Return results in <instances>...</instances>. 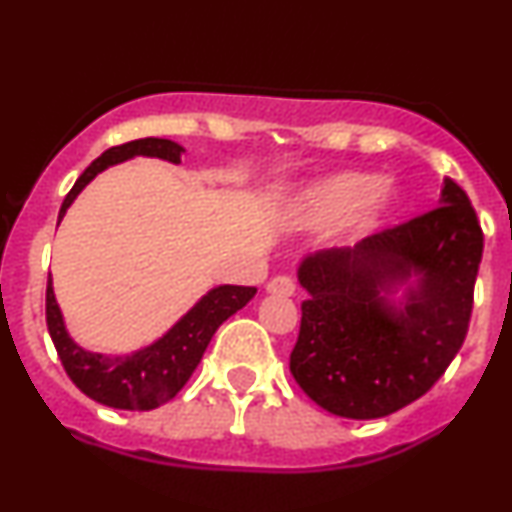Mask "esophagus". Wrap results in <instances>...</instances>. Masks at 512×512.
Segmentation results:
<instances>
[{
	"label": "esophagus",
	"mask_w": 512,
	"mask_h": 512,
	"mask_svg": "<svg viewBox=\"0 0 512 512\" xmlns=\"http://www.w3.org/2000/svg\"><path fill=\"white\" fill-rule=\"evenodd\" d=\"M267 293H272V296H293L296 284H293L291 276H274L267 284Z\"/></svg>",
	"instance_id": "obj_1"
}]
</instances>
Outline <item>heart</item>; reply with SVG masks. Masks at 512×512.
Listing matches in <instances>:
<instances>
[{
  "label": "heart",
  "instance_id": "1",
  "mask_svg": "<svg viewBox=\"0 0 512 512\" xmlns=\"http://www.w3.org/2000/svg\"><path fill=\"white\" fill-rule=\"evenodd\" d=\"M399 207V190L390 180L368 173H334L303 187L291 199L286 219L296 228H327L339 221L344 236L363 238L378 231Z\"/></svg>",
  "mask_w": 512,
  "mask_h": 512
}]
</instances>
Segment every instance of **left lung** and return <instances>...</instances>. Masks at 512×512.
<instances>
[{"label":"left lung","instance_id":"obj_1","mask_svg":"<svg viewBox=\"0 0 512 512\" xmlns=\"http://www.w3.org/2000/svg\"><path fill=\"white\" fill-rule=\"evenodd\" d=\"M481 252L477 211L445 178L428 214L305 255L308 301L291 351L301 390L344 419H380L426 395L464 342Z\"/></svg>","mask_w":512,"mask_h":512}]
</instances>
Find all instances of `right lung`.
<instances>
[{
  "instance_id": "right-lung-1",
  "label": "right lung",
  "mask_w": 512,
  "mask_h": 512,
  "mask_svg": "<svg viewBox=\"0 0 512 512\" xmlns=\"http://www.w3.org/2000/svg\"><path fill=\"white\" fill-rule=\"evenodd\" d=\"M182 154H185V149L180 144L156 137L113 146L98 156L74 182V187L62 202L57 226H60L67 209L72 207L74 199L81 195V190L105 168L117 166V163L129 161L134 156L161 158V161L178 166ZM255 293V286H214L163 337L127 356L96 354V351H86L84 346L74 342L67 325H64L60 305H57L52 276H48V293H45V317H48L52 344H55L64 370L86 397L113 409L149 411L178 395L190 380V375L195 373L197 363L202 361L204 351H207L221 322H226L233 313L245 308Z\"/></svg>"
}]
</instances>
